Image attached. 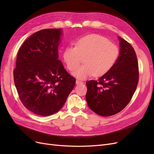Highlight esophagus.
<instances>
[{
  "mask_svg": "<svg viewBox=\"0 0 154 154\" xmlns=\"http://www.w3.org/2000/svg\"><path fill=\"white\" fill-rule=\"evenodd\" d=\"M76 83L77 85H79V84H83V82H82V81H79V80H76Z\"/></svg>",
  "mask_w": 154,
  "mask_h": 154,
  "instance_id": "34e87169",
  "label": "esophagus"
}]
</instances>
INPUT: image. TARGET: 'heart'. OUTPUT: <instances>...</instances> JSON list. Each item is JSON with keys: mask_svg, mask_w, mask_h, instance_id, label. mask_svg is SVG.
Listing matches in <instances>:
<instances>
[{"mask_svg": "<svg viewBox=\"0 0 154 154\" xmlns=\"http://www.w3.org/2000/svg\"><path fill=\"white\" fill-rule=\"evenodd\" d=\"M119 57L115 44L99 35H88L79 39L75 47L65 49L63 58L69 71H73L85 57V64L74 70L72 75L80 80L93 75L101 76L114 66Z\"/></svg>", "mask_w": 154, "mask_h": 154, "instance_id": "1", "label": "heart"}]
</instances>
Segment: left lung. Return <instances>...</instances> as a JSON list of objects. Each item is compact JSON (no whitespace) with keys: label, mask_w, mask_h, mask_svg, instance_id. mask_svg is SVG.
Masks as SVG:
<instances>
[{"label":"left lung","mask_w":154,"mask_h":154,"mask_svg":"<svg viewBox=\"0 0 154 154\" xmlns=\"http://www.w3.org/2000/svg\"><path fill=\"white\" fill-rule=\"evenodd\" d=\"M118 38L119 54L114 66L98 80L86 82L87 105L101 116H112L122 111L132 99L138 83L136 52L128 42Z\"/></svg>","instance_id":"1"}]
</instances>
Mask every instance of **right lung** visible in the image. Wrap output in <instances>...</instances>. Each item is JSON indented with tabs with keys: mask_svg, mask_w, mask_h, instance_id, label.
<instances>
[{
	"mask_svg": "<svg viewBox=\"0 0 154 154\" xmlns=\"http://www.w3.org/2000/svg\"><path fill=\"white\" fill-rule=\"evenodd\" d=\"M62 35V29L37 31L17 54L13 76L19 98L27 109L42 116L61 109L76 83L58 59Z\"/></svg>",
	"mask_w": 154,
	"mask_h": 154,
	"instance_id": "right-lung-1",
	"label": "right lung"
}]
</instances>
